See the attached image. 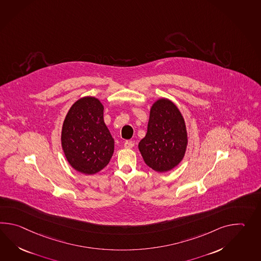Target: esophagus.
<instances>
[{"instance_id":"34e87169","label":"esophagus","mask_w":261,"mask_h":261,"mask_svg":"<svg viewBox=\"0 0 261 261\" xmlns=\"http://www.w3.org/2000/svg\"><path fill=\"white\" fill-rule=\"evenodd\" d=\"M134 143L133 141H130V140H127V141H125L124 142V148H126V149H131V148H133Z\"/></svg>"}]
</instances>
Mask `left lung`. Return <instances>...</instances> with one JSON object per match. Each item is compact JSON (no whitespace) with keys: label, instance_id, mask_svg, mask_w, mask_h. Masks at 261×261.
Segmentation results:
<instances>
[{"label":"left lung","instance_id":"8db88e82","mask_svg":"<svg viewBox=\"0 0 261 261\" xmlns=\"http://www.w3.org/2000/svg\"><path fill=\"white\" fill-rule=\"evenodd\" d=\"M187 146L185 120L168 99H159L151 107L148 130L139 143L146 165L157 172H166L182 160Z\"/></svg>","mask_w":261,"mask_h":261}]
</instances>
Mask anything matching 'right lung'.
I'll return each mask as SVG.
<instances>
[{"instance_id":"right-lung-1","label":"right lung","mask_w":261,"mask_h":261,"mask_svg":"<svg viewBox=\"0 0 261 261\" xmlns=\"http://www.w3.org/2000/svg\"><path fill=\"white\" fill-rule=\"evenodd\" d=\"M104 107L87 96L71 107L62 130V146L70 165L81 173H97L110 163L114 139L104 122Z\"/></svg>"}]
</instances>
